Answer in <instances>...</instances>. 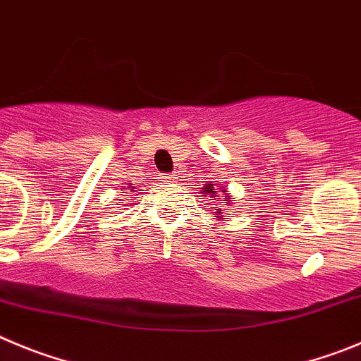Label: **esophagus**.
I'll return each mask as SVG.
<instances>
[{"label":"esophagus","instance_id":"esophagus-1","mask_svg":"<svg viewBox=\"0 0 361 361\" xmlns=\"http://www.w3.org/2000/svg\"><path fill=\"white\" fill-rule=\"evenodd\" d=\"M160 180L165 181V183H173V181H176V176H174V174H165V176H161Z\"/></svg>","mask_w":361,"mask_h":361}]
</instances>
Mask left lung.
Returning <instances> with one entry per match:
<instances>
[{
    "mask_svg": "<svg viewBox=\"0 0 361 361\" xmlns=\"http://www.w3.org/2000/svg\"><path fill=\"white\" fill-rule=\"evenodd\" d=\"M221 192H226L225 188H223V190H221ZM203 194L204 196H209V197H216V201L217 203H228L230 201V196H225L223 197V200H221V196H217V194H219V188H216L214 187V183H209V185H204L203 187ZM214 210H216V217H219V219H225V217L221 216V212H219V207H214Z\"/></svg>",
    "mask_w": 361,
    "mask_h": 361,
    "instance_id": "left-lung-1",
    "label": "left lung"
}]
</instances>
